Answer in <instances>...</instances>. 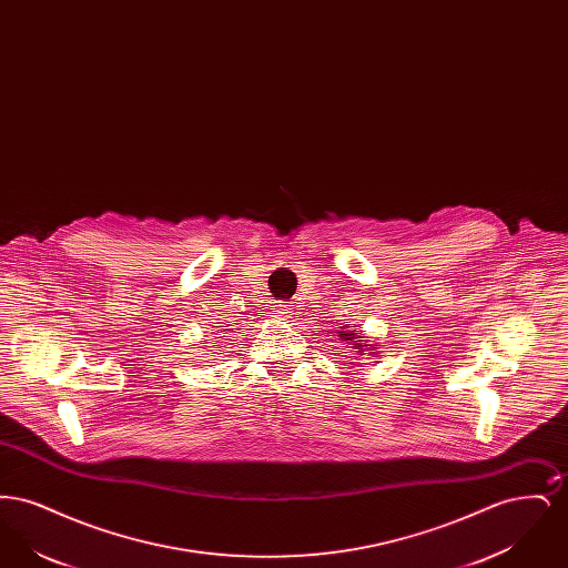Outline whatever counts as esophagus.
Wrapping results in <instances>:
<instances>
[{"mask_svg":"<svg viewBox=\"0 0 568 568\" xmlns=\"http://www.w3.org/2000/svg\"><path fill=\"white\" fill-rule=\"evenodd\" d=\"M290 313H292V311H290V308H287V306H283V308H278V315H283V317H290Z\"/></svg>","mask_w":568,"mask_h":568,"instance_id":"esophagus-1","label":"esophagus"}]
</instances>
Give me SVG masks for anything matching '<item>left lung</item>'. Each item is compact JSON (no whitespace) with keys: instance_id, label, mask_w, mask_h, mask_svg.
I'll list each match as a JSON object with an SVG mask.
<instances>
[{"instance_id":"1","label":"left lung","mask_w":568,"mask_h":568,"mask_svg":"<svg viewBox=\"0 0 568 568\" xmlns=\"http://www.w3.org/2000/svg\"><path fill=\"white\" fill-rule=\"evenodd\" d=\"M338 336H341V341H345V343H352L353 352L352 353V359H355V357H359V355H375V352H377V345H368L366 341H362L364 338V334L355 327L353 324L347 325H341V332H338ZM347 364H355V362H347Z\"/></svg>"}]
</instances>
